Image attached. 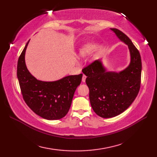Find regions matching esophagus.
<instances>
[{
    "label": "esophagus",
    "instance_id": "obj_1",
    "mask_svg": "<svg viewBox=\"0 0 157 157\" xmlns=\"http://www.w3.org/2000/svg\"><path fill=\"white\" fill-rule=\"evenodd\" d=\"M86 76L85 75H83V76H82V82H85L86 81Z\"/></svg>",
    "mask_w": 157,
    "mask_h": 157
}]
</instances>
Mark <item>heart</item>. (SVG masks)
I'll return each instance as SVG.
<instances>
[{
  "label": "heart",
  "mask_w": 157,
  "mask_h": 157,
  "mask_svg": "<svg viewBox=\"0 0 157 157\" xmlns=\"http://www.w3.org/2000/svg\"><path fill=\"white\" fill-rule=\"evenodd\" d=\"M91 49H92L91 46H90V45L85 46L84 48H82L81 49V50L80 51V55L82 56H86L88 53H89V52L91 50Z\"/></svg>",
  "instance_id": "b5f03b06"
}]
</instances>
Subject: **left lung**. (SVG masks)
Returning <instances> with one entry per match:
<instances>
[{"label": "left lung", "instance_id": "obj_1", "mask_svg": "<svg viewBox=\"0 0 157 157\" xmlns=\"http://www.w3.org/2000/svg\"><path fill=\"white\" fill-rule=\"evenodd\" d=\"M129 48L131 61L120 73L106 72L101 61L96 60L82 69L86 76L89 98L94 112L102 118L116 117L130 106L139 93L141 86L140 54L124 33L111 28Z\"/></svg>", "mask_w": 157, "mask_h": 157}]
</instances>
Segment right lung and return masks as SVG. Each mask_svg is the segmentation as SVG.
Returning a JSON list of instances; mask_svg holds the SVG:
<instances>
[{"mask_svg":"<svg viewBox=\"0 0 157 157\" xmlns=\"http://www.w3.org/2000/svg\"><path fill=\"white\" fill-rule=\"evenodd\" d=\"M29 40L19 57L17 76L23 98L31 110L47 120H59L67 115L82 74L70 75L54 82L38 80L27 70L25 54Z\"/></svg>","mask_w":157,"mask_h":157,"instance_id":"obj_1","label":"right lung"}]
</instances>
